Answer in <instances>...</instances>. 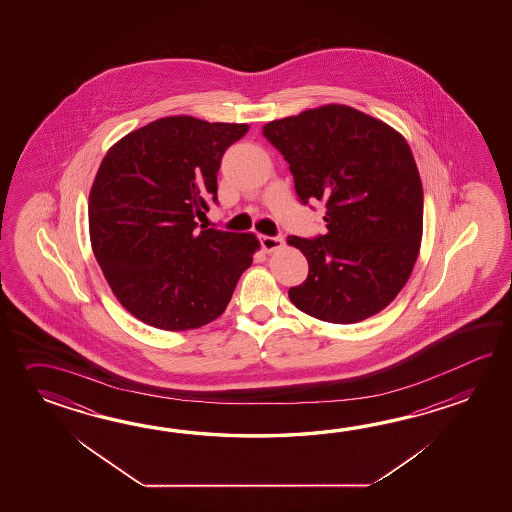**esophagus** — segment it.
Returning a JSON list of instances; mask_svg holds the SVG:
<instances>
[{"label":"esophagus","mask_w":512,"mask_h":512,"mask_svg":"<svg viewBox=\"0 0 512 512\" xmlns=\"http://www.w3.org/2000/svg\"><path fill=\"white\" fill-rule=\"evenodd\" d=\"M260 243L265 252L278 251L283 247V238H280V236H260Z\"/></svg>","instance_id":"obj_1"}]
</instances>
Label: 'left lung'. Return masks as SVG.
Segmentation results:
<instances>
[{
  "label": "left lung",
  "mask_w": 512,
  "mask_h": 512,
  "mask_svg": "<svg viewBox=\"0 0 512 512\" xmlns=\"http://www.w3.org/2000/svg\"><path fill=\"white\" fill-rule=\"evenodd\" d=\"M300 201L326 203L327 232L289 236L309 274L289 289L300 311L333 324L377 315L408 282L423 236V185L399 131L329 104L263 126Z\"/></svg>",
  "instance_id": "obj_1"
}]
</instances>
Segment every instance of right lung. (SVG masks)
<instances>
[{
  "instance_id": "obj_1",
  "label": "right lung",
  "mask_w": 512,
  "mask_h": 512,
  "mask_svg": "<svg viewBox=\"0 0 512 512\" xmlns=\"http://www.w3.org/2000/svg\"><path fill=\"white\" fill-rule=\"evenodd\" d=\"M247 124L164 117L109 148L89 192V236L126 311L148 326L186 331L227 309L260 249L254 234L201 229L218 203L223 153Z\"/></svg>"
}]
</instances>
